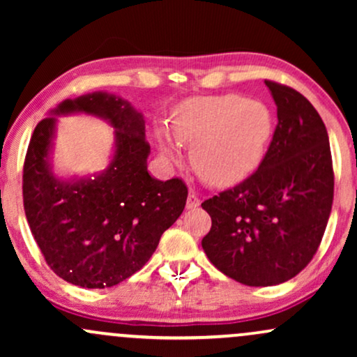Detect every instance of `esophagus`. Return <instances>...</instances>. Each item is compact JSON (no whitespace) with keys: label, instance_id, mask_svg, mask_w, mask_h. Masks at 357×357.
I'll return each instance as SVG.
<instances>
[{"label":"esophagus","instance_id":"esophagus-1","mask_svg":"<svg viewBox=\"0 0 357 357\" xmlns=\"http://www.w3.org/2000/svg\"><path fill=\"white\" fill-rule=\"evenodd\" d=\"M199 204V198L196 196L195 191H190V195H188V202H186V208H196Z\"/></svg>","mask_w":357,"mask_h":357}]
</instances>
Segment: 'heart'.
<instances>
[{
	"label": "heart",
	"mask_w": 357,
	"mask_h": 357,
	"mask_svg": "<svg viewBox=\"0 0 357 357\" xmlns=\"http://www.w3.org/2000/svg\"><path fill=\"white\" fill-rule=\"evenodd\" d=\"M171 132L191 144L196 174L213 186H233L258 169L273 134V116L267 104L245 100L236 93L196 97L183 102L171 117ZM166 154L176 153L161 134Z\"/></svg>",
	"instance_id": "obj_1"
}]
</instances>
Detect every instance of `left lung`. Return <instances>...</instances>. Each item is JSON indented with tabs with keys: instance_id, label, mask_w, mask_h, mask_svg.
I'll list each match as a JSON object with an SVG mask.
<instances>
[{
	"instance_id": "8db88e82",
	"label": "left lung",
	"mask_w": 357,
	"mask_h": 357,
	"mask_svg": "<svg viewBox=\"0 0 357 357\" xmlns=\"http://www.w3.org/2000/svg\"><path fill=\"white\" fill-rule=\"evenodd\" d=\"M265 84L278 122L264 161L245 181L202 203L211 216L204 253L220 272L250 287L278 285L309 265L334 199L333 155L321 116L297 90Z\"/></svg>"
}]
</instances>
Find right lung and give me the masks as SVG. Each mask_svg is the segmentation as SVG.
Returning <instances> with one entry per match:
<instances>
[{"label":"right lung","mask_w":357,"mask_h":357,"mask_svg":"<svg viewBox=\"0 0 357 357\" xmlns=\"http://www.w3.org/2000/svg\"><path fill=\"white\" fill-rule=\"evenodd\" d=\"M85 112L116 129V153L104 174L61 182L47 162L56 118L36 124L23 166V204L31 235L53 272L84 289L121 284L147 264L184 210L183 179L147 173L144 119L127 100L105 92L67 99L53 115Z\"/></svg>","instance_id":"right-lung-1"}]
</instances>
